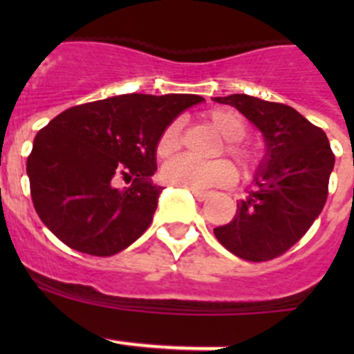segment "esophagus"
I'll return each instance as SVG.
<instances>
[{
  "mask_svg": "<svg viewBox=\"0 0 354 354\" xmlns=\"http://www.w3.org/2000/svg\"><path fill=\"white\" fill-rule=\"evenodd\" d=\"M192 193H193V196H195V198L198 200V202L205 200V198H207V195H209L207 192H198V189H192Z\"/></svg>",
  "mask_w": 354,
  "mask_h": 354,
  "instance_id": "esophagus-1",
  "label": "esophagus"
}]
</instances>
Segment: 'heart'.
Segmentation results:
<instances>
[{
	"instance_id": "b5f03b06",
	"label": "heart",
	"mask_w": 354,
	"mask_h": 354,
	"mask_svg": "<svg viewBox=\"0 0 354 354\" xmlns=\"http://www.w3.org/2000/svg\"><path fill=\"white\" fill-rule=\"evenodd\" d=\"M209 126L225 140L221 152L234 159L243 174H250L257 167L259 152L255 147L243 143L246 122L237 111L228 108H216L205 113ZM180 150V124L177 120L170 122L159 134L156 143V154L161 159H168ZM162 180L171 186L187 187V189H207L214 186H227L236 179V170L225 159L200 162L189 158H177L167 162L161 170Z\"/></svg>"
}]
</instances>
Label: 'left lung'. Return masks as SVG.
I'll use <instances>...</instances> for the list:
<instances>
[{"label":"left lung","mask_w":354,"mask_h":354,"mask_svg":"<svg viewBox=\"0 0 354 354\" xmlns=\"http://www.w3.org/2000/svg\"><path fill=\"white\" fill-rule=\"evenodd\" d=\"M257 126L266 156L248 196L237 204L232 221L214 228L216 239L230 253L252 262L277 259L312 227L328 198L335 165L330 142L294 108L246 93L214 97Z\"/></svg>","instance_id":"left-lung-1"}]
</instances>
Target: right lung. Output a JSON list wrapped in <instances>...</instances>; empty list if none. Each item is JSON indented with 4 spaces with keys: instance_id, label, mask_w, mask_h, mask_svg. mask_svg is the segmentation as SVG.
<instances>
[{
    "instance_id": "1",
    "label": "right lung",
    "mask_w": 354,
    "mask_h": 354,
    "mask_svg": "<svg viewBox=\"0 0 354 354\" xmlns=\"http://www.w3.org/2000/svg\"><path fill=\"white\" fill-rule=\"evenodd\" d=\"M192 93H129L65 109L37 133L28 156L31 200L42 223L81 253L109 257L152 223L162 187L156 143ZM120 178L129 188L116 187Z\"/></svg>"
}]
</instances>
